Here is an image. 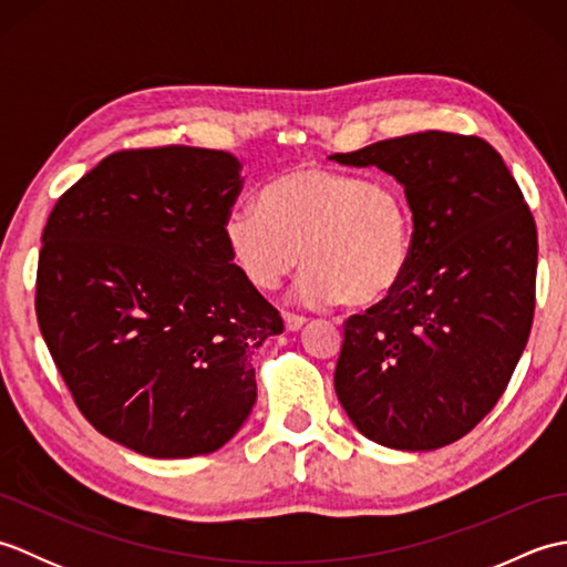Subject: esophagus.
<instances>
[{"mask_svg":"<svg viewBox=\"0 0 567 567\" xmlns=\"http://www.w3.org/2000/svg\"><path fill=\"white\" fill-rule=\"evenodd\" d=\"M282 321H285V329L287 331H297V329H302L305 323H307L305 317L292 315V311H282Z\"/></svg>","mask_w":567,"mask_h":567,"instance_id":"34e87169","label":"esophagus"}]
</instances>
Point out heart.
Listing matches in <instances>:
<instances>
[{
  "mask_svg": "<svg viewBox=\"0 0 567 567\" xmlns=\"http://www.w3.org/2000/svg\"><path fill=\"white\" fill-rule=\"evenodd\" d=\"M221 231L236 268L260 290H272L305 260V302L343 299L346 307L368 309L400 290L414 214L392 179L299 165L260 189L258 207L228 212Z\"/></svg>",
  "mask_w": 567,
  "mask_h": 567,
  "instance_id": "heart-1",
  "label": "heart"
}]
</instances>
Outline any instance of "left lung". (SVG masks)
<instances>
[{
  "instance_id": "left-lung-1",
  "label": "left lung",
  "mask_w": 567,
  "mask_h": 567,
  "mask_svg": "<svg viewBox=\"0 0 567 567\" xmlns=\"http://www.w3.org/2000/svg\"><path fill=\"white\" fill-rule=\"evenodd\" d=\"M331 158L392 175L414 214L400 290L343 323L336 394L370 441L441 449L492 412L532 333V209L477 136L424 131Z\"/></svg>"
}]
</instances>
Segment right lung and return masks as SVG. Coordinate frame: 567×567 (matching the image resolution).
I'll list each match as a JSON object with an SVG mask.
<instances>
[{
  "label": "right lung",
  "mask_w": 567,
  "mask_h": 567,
  "mask_svg": "<svg viewBox=\"0 0 567 567\" xmlns=\"http://www.w3.org/2000/svg\"><path fill=\"white\" fill-rule=\"evenodd\" d=\"M240 185L226 151H118L48 216L43 341L84 419L141 455L221 449L256 404L250 353L285 329L226 248Z\"/></svg>",
  "instance_id": "obj_1"
}]
</instances>
